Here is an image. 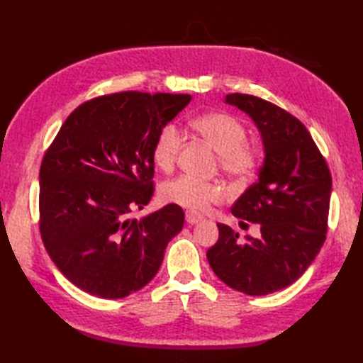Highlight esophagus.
<instances>
[{
	"label": "esophagus",
	"mask_w": 363,
	"mask_h": 363,
	"mask_svg": "<svg viewBox=\"0 0 363 363\" xmlns=\"http://www.w3.org/2000/svg\"><path fill=\"white\" fill-rule=\"evenodd\" d=\"M201 220H203V217H201V215H198L196 212L189 211L186 213V221L189 223V225H196V223H199Z\"/></svg>",
	"instance_id": "obj_1"
}]
</instances>
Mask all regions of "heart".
<instances>
[{
	"label": "heart",
	"mask_w": 363,
	"mask_h": 363,
	"mask_svg": "<svg viewBox=\"0 0 363 363\" xmlns=\"http://www.w3.org/2000/svg\"><path fill=\"white\" fill-rule=\"evenodd\" d=\"M199 135L209 142L220 154V168L234 179H248L259 167V151L246 143V129L240 120L229 113H206L194 121ZM182 135L174 125H167L159 130L152 145V162L160 169L173 167L177 151L181 148ZM164 201L203 211L211 203L223 198L220 184L203 182L189 174H181L167 181L160 189Z\"/></svg>",
	"instance_id": "b5f03b06"
}]
</instances>
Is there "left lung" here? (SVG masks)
<instances>
[{
	"mask_svg": "<svg viewBox=\"0 0 363 363\" xmlns=\"http://www.w3.org/2000/svg\"><path fill=\"white\" fill-rule=\"evenodd\" d=\"M225 103L248 115L264 145L259 181L233 206L234 217L259 225L260 237L240 242L218 223L207 260L228 287L264 296L298 281L317 257L326 240L333 179L309 130L293 115L243 94L226 95Z\"/></svg>",
	"mask_w": 363,
	"mask_h": 363,
	"instance_id": "left-lung-1",
	"label": "left lung"
}]
</instances>
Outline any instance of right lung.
<instances>
[{"instance_id":"add662e5","label":"right lung","mask_w":363,"mask_h":363,"mask_svg":"<svg viewBox=\"0 0 363 363\" xmlns=\"http://www.w3.org/2000/svg\"><path fill=\"white\" fill-rule=\"evenodd\" d=\"M190 95L121 91L81 104L40 167V234L54 265L90 295L118 299L145 287L181 233L179 206L130 218L152 198V145Z\"/></svg>"}]
</instances>
